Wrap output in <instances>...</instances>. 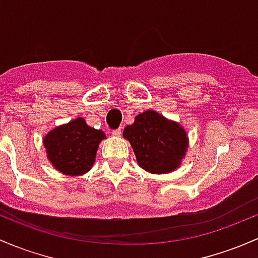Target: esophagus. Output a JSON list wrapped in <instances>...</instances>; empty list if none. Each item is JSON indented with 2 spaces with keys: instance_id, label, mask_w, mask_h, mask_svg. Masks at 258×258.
<instances>
[{
  "instance_id": "34e87169",
  "label": "esophagus",
  "mask_w": 258,
  "mask_h": 258,
  "mask_svg": "<svg viewBox=\"0 0 258 258\" xmlns=\"http://www.w3.org/2000/svg\"><path fill=\"white\" fill-rule=\"evenodd\" d=\"M121 134H122L121 127H120V128H116V130H113V131H112V136H115V137L121 136Z\"/></svg>"
}]
</instances>
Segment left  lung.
I'll list each match as a JSON object with an SVG mask.
<instances>
[{"label": "left lung", "mask_w": 258, "mask_h": 258, "mask_svg": "<svg viewBox=\"0 0 258 258\" xmlns=\"http://www.w3.org/2000/svg\"><path fill=\"white\" fill-rule=\"evenodd\" d=\"M123 137L131 143L140 167L151 173L174 170L188 146L183 127L152 110L136 116L134 124L124 128Z\"/></svg>", "instance_id": "obj_1"}]
</instances>
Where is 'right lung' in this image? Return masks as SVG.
<instances>
[{
  "mask_svg": "<svg viewBox=\"0 0 258 258\" xmlns=\"http://www.w3.org/2000/svg\"><path fill=\"white\" fill-rule=\"evenodd\" d=\"M105 137L104 132L88 126L84 118L78 117L54 128L43 142L48 158L59 172L80 175L93 167L99 143Z\"/></svg>",
  "mask_w": 258,
  "mask_h": 258,
  "instance_id": "right-lung-1",
  "label": "right lung"
}]
</instances>
